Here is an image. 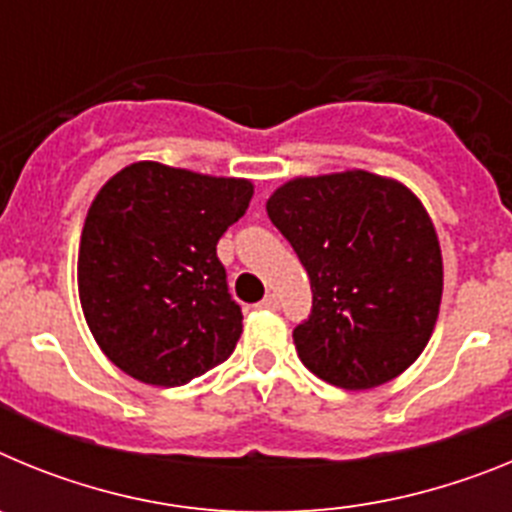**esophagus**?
Returning <instances> with one entry per match:
<instances>
[{
	"mask_svg": "<svg viewBox=\"0 0 512 512\" xmlns=\"http://www.w3.org/2000/svg\"><path fill=\"white\" fill-rule=\"evenodd\" d=\"M259 307H266V310H277V307H279V297L274 295V292H269V295H266L264 300L259 302Z\"/></svg>",
	"mask_w": 512,
	"mask_h": 512,
	"instance_id": "34e87169",
	"label": "esophagus"
}]
</instances>
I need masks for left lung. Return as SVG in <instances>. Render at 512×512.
Listing matches in <instances>:
<instances>
[{"instance_id":"obj_1","label":"left lung","mask_w":512,"mask_h":512,"mask_svg":"<svg viewBox=\"0 0 512 512\" xmlns=\"http://www.w3.org/2000/svg\"><path fill=\"white\" fill-rule=\"evenodd\" d=\"M310 277L297 356L343 390L400 377L428 346L443 295L431 215L408 187L364 169L295 176L266 200Z\"/></svg>"}]
</instances>
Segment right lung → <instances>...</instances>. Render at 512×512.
I'll return each instance as SVG.
<instances>
[{
	"label": "right lung",
	"instance_id": "add662e5",
	"mask_svg": "<svg viewBox=\"0 0 512 512\" xmlns=\"http://www.w3.org/2000/svg\"><path fill=\"white\" fill-rule=\"evenodd\" d=\"M251 179L135 161L92 200L79 243V302L104 356L138 382L179 387L223 364L243 312L217 259Z\"/></svg>",
	"mask_w": 512,
	"mask_h": 512
}]
</instances>
